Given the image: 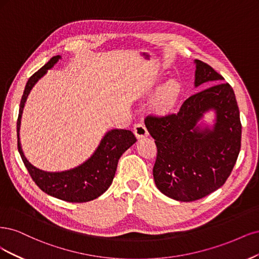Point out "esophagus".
I'll use <instances>...</instances> for the list:
<instances>
[{"mask_svg":"<svg viewBox=\"0 0 259 259\" xmlns=\"http://www.w3.org/2000/svg\"><path fill=\"white\" fill-rule=\"evenodd\" d=\"M133 132H135V135L137 138H144L146 136H148V131L145 127L144 123L142 122H138L135 124V128H133Z\"/></svg>","mask_w":259,"mask_h":259,"instance_id":"obj_1","label":"esophagus"}]
</instances>
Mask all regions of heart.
Here are the masks:
<instances>
[{
	"label": "heart",
	"instance_id": "heart-1",
	"mask_svg": "<svg viewBox=\"0 0 259 259\" xmlns=\"http://www.w3.org/2000/svg\"><path fill=\"white\" fill-rule=\"evenodd\" d=\"M180 93V85L177 80L171 79L159 89L155 99V106L160 111L169 108L175 100H177Z\"/></svg>",
	"mask_w": 259,
	"mask_h": 259
}]
</instances>
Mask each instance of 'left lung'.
Returning <instances> with one entry per match:
<instances>
[{"label":"left lung","mask_w":259,"mask_h":259,"mask_svg":"<svg viewBox=\"0 0 259 259\" xmlns=\"http://www.w3.org/2000/svg\"><path fill=\"white\" fill-rule=\"evenodd\" d=\"M195 86L223 80L212 66L195 60ZM215 111L213 130L197 126L203 114ZM145 126L157 146L155 184L178 201H195L222 187L241 148L240 112L232 87L219 84L189 97L177 113L147 115Z\"/></svg>","instance_id":"8db88e82"}]
</instances>
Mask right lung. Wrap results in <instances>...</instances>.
Instances as JSON below:
<instances>
[{
    "label": "right lung",
    "instance_id": "right-lung-1",
    "mask_svg": "<svg viewBox=\"0 0 259 259\" xmlns=\"http://www.w3.org/2000/svg\"><path fill=\"white\" fill-rule=\"evenodd\" d=\"M55 56L43 68H40L29 78L21 97L19 115L17 119L18 151L29 174L35 184L49 196L68 202H87L101 196L111 186L120 156L137 142L130 130L113 129L108 131L87 161L76 168L62 172H46L35 168L23 155L19 140L20 119L24 103L35 82L52 69L60 59Z\"/></svg>",
    "mask_w": 259,
    "mask_h": 259
}]
</instances>
